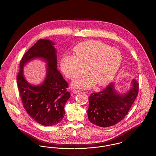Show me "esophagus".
<instances>
[{
  "mask_svg": "<svg viewBox=\"0 0 156 156\" xmlns=\"http://www.w3.org/2000/svg\"><path fill=\"white\" fill-rule=\"evenodd\" d=\"M72 92H73V94H78V93H79V92H80V90H76V89H74V90H73Z\"/></svg>",
  "mask_w": 156,
  "mask_h": 156,
  "instance_id": "esophagus-1",
  "label": "esophagus"
}]
</instances>
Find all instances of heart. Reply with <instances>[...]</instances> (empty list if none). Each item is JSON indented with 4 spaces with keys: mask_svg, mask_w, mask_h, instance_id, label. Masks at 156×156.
I'll list each match as a JSON object with an SVG mask.
<instances>
[{
    "mask_svg": "<svg viewBox=\"0 0 156 156\" xmlns=\"http://www.w3.org/2000/svg\"><path fill=\"white\" fill-rule=\"evenodd\" d=\"M76 55H65L61 66L65 75L73 80L87 71L86 75L76 79L73 85L80 88H89L98 83L103 86L108 83L116 75L122 61L120 51L98 41L84 42L76 48Z\"/></svg>",
    "mask_w": 156,
    "mask_h": 156,
    "instance_id": "obj_1",
    "label": "heart"
}]
</instances>
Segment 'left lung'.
<instances>
[{
	"label": "left lung",
	"mask_w": 156,
	"mask_h": 156,
	"mask_svg": "<svg viewBox=\"0 0 156 156\" xmlns=\"http://www.w3.org/2000/svg\"><path fill=\"white\" fill-rule=\"evenodd\" d=\"M139 91V83L132 81V88L124 94H117L113 83L102 90L91 94L89 98L88 118L101 127L116 124L128 114Z\"/></svg>",
	"instance_id": "obj_1"
}]
</instances>
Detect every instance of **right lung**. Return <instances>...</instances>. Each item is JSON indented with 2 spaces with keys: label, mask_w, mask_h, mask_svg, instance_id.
Listing matches in <instances>:
<instances>
[{
  "label": "right lung",
  "mask_w": 156,
  "mask_h": 156,
  "mask_svg": "<svg viewBox=\"0 0 156 156\" xmlns=\"http://www.w3.org/2000/svg\"><path fill=\"white\" fill-rule=\"evenodd\" d=\"M54 43L40 39L23 55L17 76V86L24 108L37 122L52 126L60 123L64 116V105L70 97L69 84L57 70ZM35 58L45 59L48 63L45 81L40 86L30 85L24 78L23 68Z\"/></svg>",
  "instance_id": "right-lung-1"
}]
</instances>
